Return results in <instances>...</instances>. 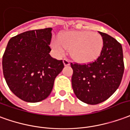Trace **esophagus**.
Masks as SVG:
<instances>
[{
	"instance_id": "1",
	"label": "esophagus",
	"mask_w": 130,
	"mask_h": 130,
	"mask_svg": "<svg viewBox=\"0 0 130 130\" xmlns=\"http://www.w3.org/2000/svg\"><path fill=\"white\" fill-rule=\"evenodd\" d=\"M63 63L64 64V66H69L70 65V61L69 60H68L67 59H63Z\"/></svg>"
}]
</instances>
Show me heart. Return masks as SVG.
Masks as SVG:
<instances>
[{
  "mask_svg": "<svg viewBox=\"0 0 130 130\" xmlns=\"http://www.w3.org/2000/svg\"><path fill=\"white\" fill-rule=\"evenodd\" d=\"M52 47L58 56H63L70 50L75 61L87 63L97 59L104 47V40L97 33L89 31H71L60 35L58 40H53Z\"/></svg>",
  "mask_w": 130,
  "mask_h": 130,
  "instance_id": "obj_1",
  "label": "heart"
}]
</instances>
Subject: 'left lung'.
Here are the masks:
<instances>
[{
	"instance_id": "left-lung-1",
	"label": "left lung",
	"mask_w": 130,
	"mask_h": 130,
	"mask_svg": "<svg viewBox=\"0 0 130 130\" xmlns=\"http://www.w3.org/2000/svg\"><path fill=\"white\" fill-rule=\"evenodd\" d=\"M99 33L104 40L99 57L87 64L71 63L73 71L71 83L75 96L91 105L108 99L119 87L124 73L121 44L109 35Z\"/></svg>"
}]
</instances>
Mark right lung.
I'll return each mask as SVG.
<instances>
[{"label": "right lung", "mask_w": 130, "mask_h": 130, "mask_svg": "<svg viewBox=\"0 0 130 130\" xmlns=\"http://www.w3.org/2000/svg\"><path fill=\"white\" fill-rule=\"evenodd\" d=\"M52 28L28 31L10 38L3 57V71L10 90L19 99L35 103L52 92L64 67L49 54Z\"/></svg>", "instance_id": "1"}]
</instances>
